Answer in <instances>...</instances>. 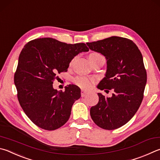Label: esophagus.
Segmentation results:
<instances>
[{
  "label": "esophagus",
  "mask_w": 160,
  "mask_h": 160,
  "mask_svg": "<svg viewBox=\"0 0 160 160\" xmlns=\"http://www.w3.org/2000/svg\"><path fill=\"white\" fill-rule=\"evenodd\" d=\"M87 95H88V93H87L85 91H84V90H81V97H84Z\"/></svg>",
  "instance_id": "esophagus-1"
}]
</instances>
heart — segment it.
Here are the masks:
<instances>
[{
	"label": "heart",
	"instance_id": "1",
	"mask_svg": "<svg viewBox=\"0 0 160 160\" xmlns=\"http://www.w3.org/2000/svg\"><path fill=\"white\" fill-rule=\"evenodd\" d=\"M103 57L98 53H92L89 55V59L92 57ZM96 80L95 78H88L85 76H78L74 78L73 82L75 85L80 87V88L83 89H89L92 88L93 85L95 83Z\"/></svg>",
	"mask_w": 160,
	"mask_h": 160
}]
</instances>
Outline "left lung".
I'll return each mask as SVG.
<instances>
[{"instance_id":"8db88e82","label":"left lung","mask_w":160,"mask_h":160,"mask_svg":"<svg viewBox=\"0 0 160 160\" xmlns=\"http://www.w3.org/2000/svg\"><path fill=\"white\" fill-rule=\"evenodd\" d=\"M87 45L90 50L104 55L107 60L106 77L97 88L114 92L108 98L98 93L99 100L90 109V115L103 129L120 128L133 118L143 98L147 72L141 52L132 40L118 36Z\"/></svg>"}]
</instances>
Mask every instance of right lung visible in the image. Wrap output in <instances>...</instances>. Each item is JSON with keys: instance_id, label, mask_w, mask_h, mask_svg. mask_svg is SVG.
I'll use <instances>...</instances> for the list:
<instances>
[{"instance_id": "1", "label": "right lung", "mask_w": 160, "mask_h": 160, "mask_svg": "<svg viewBox=\"0 0 160 160\" xmlns=\"http://www.w3.org/2000/svg\"><path fill=\"white\" fill-rule=\"evenodd\" d=\"M88 51L85 43L67 44L51 38L31 40L22 49L14 82L20 106L36 126L52 131L68 120L80 89L68 85L57 91L52 85L58 75L68 71L75 56Z\"/></svg>"}]
</instances>
